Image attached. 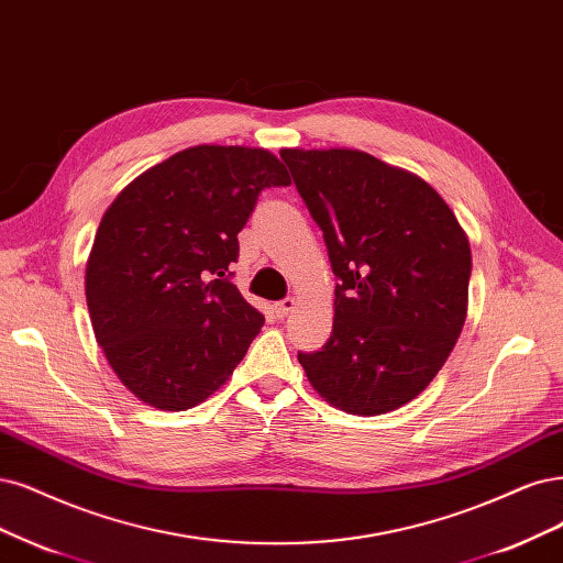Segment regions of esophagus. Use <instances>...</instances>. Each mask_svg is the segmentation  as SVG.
<instances>
[{
  "instance_id": "esophagus-1",
  "label": "esophagus",
  "mask_w": 563,
  "mask_h": 563,
  "mask_svg": "<svg viewBox=\"0 0 563 563\" xmlns=\"http://www.w3.org/2000/svg\"><path fill=\"white\" fill-rule=\"evenodd\" d=\"M294 309H296V298H286V300H282V302L275 305V314H277L279 319H284V317H288L290 312H294Z\"/></svg>"
}]
</instances>
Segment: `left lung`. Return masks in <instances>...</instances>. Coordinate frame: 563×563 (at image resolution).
<instances>
[{"mask_svg": "<svg viewBox=\"0 0 563 563\" xmlns=\"http://www.w3.org/2000/svg\"><path fill=\"white\" fill-rule=\"evenodd\" d=\"M323 230L333 333L298 354L314 391L358 417L415 400L452 354L468 314L471 244L440 192L358 148H282Z\"/></svg>", "mask_w": 563, "mask_h": 563, "instance_id": "obj_1", "label": "left lung"}]
</instances>
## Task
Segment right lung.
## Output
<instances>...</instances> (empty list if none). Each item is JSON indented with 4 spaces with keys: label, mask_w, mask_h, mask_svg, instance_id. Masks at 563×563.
<instances>
[{
    "label": "right lung",
    "mask_w": 563,
    "mask_h": 563,
    "mask_svg": "<svg viewBox=\"0 0 563 563\" xmlns=\"http://www.w3.org/2000/svg\"><path fill=\"white\" fill-rule=\"evenodd\" d=\"M267 148L198 144L132 179L86 263L97 344L130 394L167 412L219 391L263 314L228 279L263 188L288 186Z\"/></svg>",
    "instance_id": "obj_1"
}]
</instances>
